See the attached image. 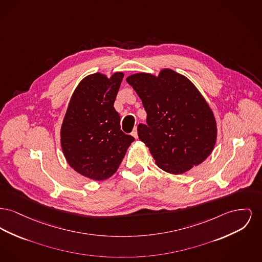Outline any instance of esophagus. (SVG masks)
I'll return each instance as SVG.
<instances>
[{"label":"esophagus","instance_id":"obj_1","mask_svg":"<svg viewBox=\"0 0 262 262\" xmlns=\"http://www.w3.org/2000/svg\"><path fill=\"white\" fill-rule=\"evenodd\" d=\"M132 136L135 138V139H138L139 138V135H138V127L136 126L132 133Z\"/></svg>","mask_w":262,"mask_h":262}]
</instances>
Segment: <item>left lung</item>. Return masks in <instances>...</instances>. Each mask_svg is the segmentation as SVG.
<instances>
[{
    "instance_id": "8db88e82",
    "label": "left lung",
    "mask_w": 262,
    "mask_h": 262,
    "mask_svg": "<svg viewBox=\"0 0 262 262\" xmlns=\"http://www.w3.org/2000/svg\"><path fill=\"white\" fill-rule=\"evenodd\" d=\"M126 82L147 114V124L138 126L139 139L160 169L182 174L212 154L216 140L215 117L188 78L166 68L158 76L133 74Z\"/></svg>"
}]
</instances>
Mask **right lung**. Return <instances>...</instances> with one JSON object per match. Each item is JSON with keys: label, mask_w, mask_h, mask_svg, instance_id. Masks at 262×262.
<instances>
[{"label": "right lung", "mask_w": 262, "mask_h": 262, "mask_svg": "<svg viewBox=\"0 0 262 262\" xmlns=\"http://www.w3.org/2000/svg\"><path fill=\"white\" fill-rule=\"evenodd\" d=\"M123 78L94 73L72 94L60 130L63 154L79 174L96 181L111 177L135 140L121 129L114 103Z\"/></svg>", "instance_id": "add662e5"}]
</instances>
